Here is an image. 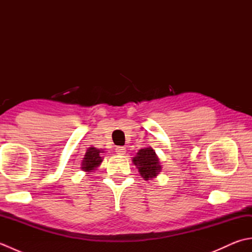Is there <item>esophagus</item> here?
<instances>
[{"mask_svg": "<svg viewBox=\"0 0 252 252\" xmlns=\"http://www.w3.org/2000/svg\"><path fill=\"white\" fill-rule=\"evenodd\" d=\"M126 152V147H123V146H117V147H116V153H117L118 155H125Z\"/></svg>", "mask_w": 252, "mask_h": 252, "instance_id": "obj_1", "label": "esophagus"}]
</instances>
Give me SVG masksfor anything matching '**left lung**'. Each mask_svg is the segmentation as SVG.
<instances>
[{
    "mask_svg": "<svg viewBox=\"0 0 252 252\" xmlns=\"http://www.w3.org/2000/svg\"><path fill=\"white\" fill-rule=\"evenodd\" d=\"M133 162L137 165L138 172L143 176L144 180L155 178L161 170V165L159 163L157 155L151 147L138 151L136 157L133 158Z\"/></svg>",
    "mask_w": 252,
    "mask_h": 252,
    "instance_id": "1",
    "label": "left lung"
}]
</instances>
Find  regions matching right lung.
Segmentation results:
<instances>
[{
  "instance_id": "add662e5",
  "label": "right lung",
  "mask_w": 252,
  "mask_h": 252,
  "mask_svg": "<svg viewBox=\"0 0 252 252\" xmlns=\"http://www.w3.org/2000/svg\"><path fill=\"white\" fill-rule=\"evenodd\" d=\"M101 152L97 148L94 147H90L87 153H85V156L83 158V162H82V170L88 171V172H91V171L94 170L96 167H98L101 162V157L100 154Z\"/></svg>"
}]
</instances>
